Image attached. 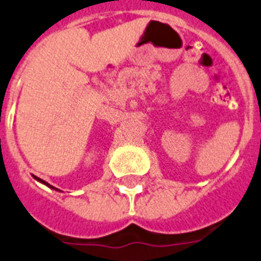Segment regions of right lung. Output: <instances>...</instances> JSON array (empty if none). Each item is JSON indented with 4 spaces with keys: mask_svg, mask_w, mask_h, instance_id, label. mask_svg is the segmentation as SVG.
<instances>
[{
    "mask_svg": "<svg viewBox=\"0 0 261 261\" xmlns=\"http://www.w3.org/2000/svg\"><path fill=\"white\" fill-rule=\"evenodd\" d=\"M37 180H40V178H37ZM40 181H41V182H42V184H45V185H48L49 188H51V189H56V191H58V189H57V188H55V187H51V185H49V184H48V182H45V181H42V180H40Z\"/></svg>",
    "mask_w": 261,
    "mask_h": 261,
    "instance_id": "obj_1",
    "label": "right lung"
}]
</instances>
